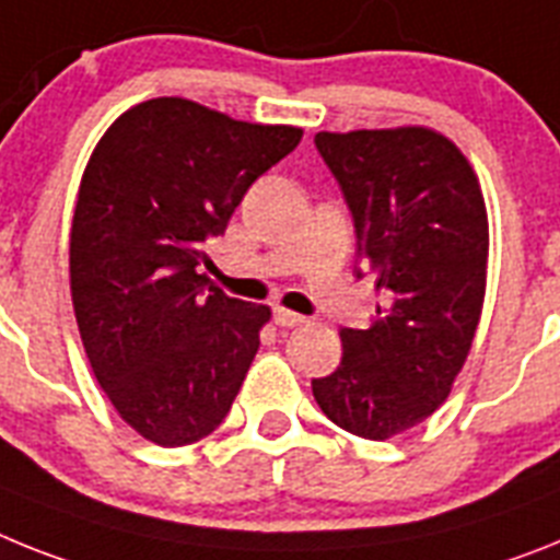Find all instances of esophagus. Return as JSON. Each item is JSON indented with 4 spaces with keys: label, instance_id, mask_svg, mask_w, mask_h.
<instances>
[{
    "label": "esophagus",
    "instance_id": "esophagus-1",
    "mask_svg": "<svg viewBox=\"0 0 560 560\" xmlns=\"http://www.w3.org/2000/svg\"><path fill=\"white\" fill-rule=\"evenodd\" d=\"M303 323H305L303 314H294V312H289V308H275V326L298 328V326H303Z\"/></svg>",
    "mask_w": 560,
    "mask_h": 560
}]
</instances>
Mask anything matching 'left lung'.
I'll use <instances>...</instances> for the list:
<instances>
[{
	"label": "left lung",
	"instance_id": "obj_1",
	"mask_svg": "<svg viewBox=\"0 0 560 560\" xmlns=\"http://www.w3.org/2000/svg\"><path fill=\"white\" fill-rule=\"evenodd\" d=\"M353 214L357 255L376 277L371 328H342V362L312 382L334 424L390 439L447 399L479 328L487 209L470 161L428 127L317 132Z\"/></svg>",
	"mask_w": 560,
	"mask_h": 560
}]
</instances>
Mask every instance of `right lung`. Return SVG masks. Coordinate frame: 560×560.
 Instances as JSON below:
<instances>
[{"label":"right lung","mask_w":560,"mask_h":560,"mask_svg":"<svg viewBox=\"0 0 560 560\" xmlns=\"http://www.w3.org/2000/svg\"><path fill=\"white\" fill-rule=\"evenodd\" d=\"M300 138L164 95L90 155L70 229L75 323L118 417L161 447L209 436L246 380L271 308L209 285L203 243Z\"/></svg>","instance_id":"right-lung-1"}]
</instances>
